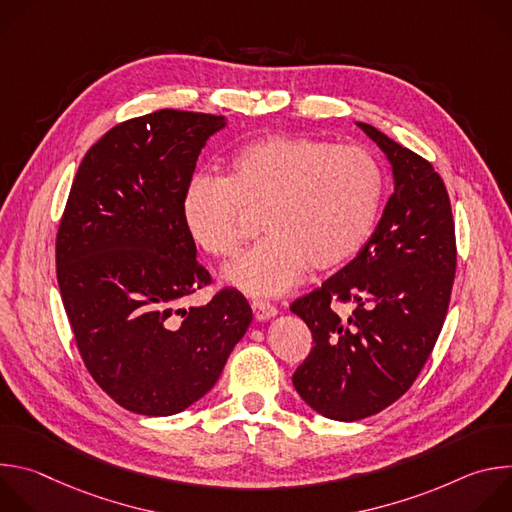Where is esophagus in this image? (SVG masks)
I'll list each match as a JSON object with an SVG mask.
<instances>
[{
  "label": "esophagus",
  "mask_w": 512,
  "mask_h": 512,
  "mask_svg": "<svg viewBox=\"0 0 512 512\" xmlns=\"http://www.w3.org/2000/svg\"><path fill=\"white\" fill-rule=\"evenodd\" d=\"M251 308H253L255 320H259V322H265V320H271V318L277 316V308L271 306L269 302H259V300H255V302H251Z\"/></svg>",
  "instance_id": "34e87169"
}]
</instances>
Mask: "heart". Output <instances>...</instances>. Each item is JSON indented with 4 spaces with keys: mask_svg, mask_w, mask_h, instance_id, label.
Instances as JSON below:
<instances>
[{
    "mask_svg": "<svg viewBox=\"0 0 512 512\" xmlns=\"http://www.w3.org/2000/svg\"><path fill=\"white\" fill-rule=\"evenodd\" d=\"M383 172L358 145H330L302 135L255 139L231 158L225 178L196 176L182 198L192 241L214 257H231L245 237L247 214L267 235L223 271L233 287L273 298L306 273L350 261L371 239Z\"/></svg>",
    "mask_w": 512,
    "mask_h": 512,
    "instance_id": "b5f03b06",
    "label": "heart"
}]
</instances>
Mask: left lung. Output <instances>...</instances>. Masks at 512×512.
Wrapping results in <instances>:
<instances>
[{
	"label": "left lung",
	"mask_w": 512,
	"mask_h": 512,
	"mask_svg": "<svg viewBox=\"0 0 512 512\" xmlns=\"http://www.w3.org/2000/svg\"><path fill=\"white\" fill-rule=\"evenodd\" d=\"M356 125L391 164L393 194L358 255L289 306L316 342L294 373V387L334 421L375 415L411 387L442 332L456 273L442 178L377 127ZM336 301H350L353 312L338 313Z\"/></svg>",
	"instance_id": "8db88e82"
}]
</instances>
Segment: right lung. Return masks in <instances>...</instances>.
<instances>
[{
    "mask_svg": "<svg viewBox=\"0 0 512 512\" xmlns=\"http://www.w3.org/2000/svg\"><path fill=\"white\" fill-rule=\"evenodd\" d=\"M227 117L162 109L107 131L83 158L56 237V275L79 352L121 407L176 415L221 377L253 312L237 289L182 300L210 281L182 221L208 137Z\"/></svg>",
    "mask_w": 512,
    "mask_h": 512,
    "instance_id": "right-lung-1",
    "label": "right lung"
}]
</instances>
